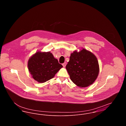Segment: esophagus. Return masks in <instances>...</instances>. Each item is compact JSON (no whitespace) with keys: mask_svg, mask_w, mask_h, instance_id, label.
Masks as SVG:
<instances>
[{"mask_svg":"<svg viewBox=\"0 0 126 126\" xmlns=\"http://www.w3.org/2000/svg\"><path fill=\"white\" fill-rule=\"evenodd\" d=\"M66 62H64V63H63V64H62V65L63 66V67H65V66H66Z\"/></svg>","mask_w":126,"mask_h":126,"instance_id":"esophagus-1","label":"esophagus"}]
</instances>
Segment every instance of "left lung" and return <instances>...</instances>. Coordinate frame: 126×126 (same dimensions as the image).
<instances>
[{
	"mask_svg": "<svg viewBox=\"0 0 126 126\" xmlns=\"http://www.w3.org/2000/svg\"><path fill=\"white\" fill-rule=\"evenodd\" d=\"M66 69L72 82L80 87L93 84L99 72L98 61L95 55L83 49L71 53Z\"/></svg>",
	"mask_w": 126,
	"mask_h": 126,
	"instance_id": "8db88e82",
	"label": "left lung"
}]
</instances>
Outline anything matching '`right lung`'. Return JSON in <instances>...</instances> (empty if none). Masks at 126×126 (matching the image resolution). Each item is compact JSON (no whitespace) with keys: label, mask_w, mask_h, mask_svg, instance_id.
Returning a JSON list of instances; mask_svg holds the SVG:
<instances>
[{"label":"right lung","mask_w":126,"mask_h":126,"mask_svg":"<svg viewBox=\"0 0 126 126\" xmlns=\"http://www.w3.org/2000/svg\"><path fill=\"white\" fill-rule=\"evenodd\" d=\"M28 67L32 78L42 83L54 78L63 66L50 52H37L28 60Z\"/></svg>","instance_id":"right-lung-1"}]
</instances>
